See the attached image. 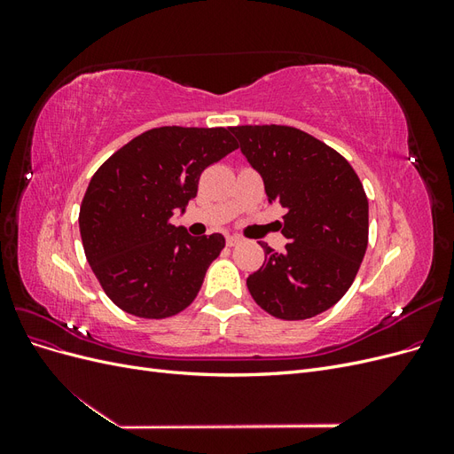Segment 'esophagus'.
<instances>
[{
	"instance_id": "34e87169",
	"label": "esophagus",
	"mask_w": 454,
	"mask_h": 454,
	"mask_svg": "<svg viewBox=\"0 0 454 454\" xmlns=\"http://www.w3.org/2000/svg\"><path fill=\"white\" fill-rule=\"evenodd\" d=\"M240 242H242V239H240V237H237V235L227 237V246H231V248H232V246H239Z\"/></svg>"
}]
</instances>
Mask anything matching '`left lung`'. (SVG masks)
Returning a JSON list of instances; mask_svg holds the SVG:
<instances>
[{"label":"left lung","mask_w":454,"mask_h":454,"mask_svg":"<svg viewBox=\"0 0 454 454\" xmlns=\"http://www.w3.org/2000/svg\"><path fill=\"white\" fill-rule=\"evenodd\" d=\"M242 155L263 177L269 202L287 210L278 254L250 274L255 303L282 320H307L348 292L367 250L369 204L358 174L314 136L280 125L231 127Z\"/></svg>","instance_id":"1"}]
</instances>
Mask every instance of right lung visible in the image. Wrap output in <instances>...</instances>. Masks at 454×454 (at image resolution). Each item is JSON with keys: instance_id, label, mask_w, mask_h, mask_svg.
<instances>
[{"instance_id": "obj_1", "label": "right lung", "mask_w": 454, "mask_h": 454, "mask_svg": "<svg viewBox=\"0 0 454 454\" xmlns=\"http://www.w3.org/2000/svg\"><path fill=\"white\" fill-rule=\"evenodd\" d=\"M237 147L229 129L160 127L96 170L79 231L92 272L119 309L159 320L193 303L225 239L191 237L172 217L197 197L202 170Z\"/></svg>"}]
</instances>
